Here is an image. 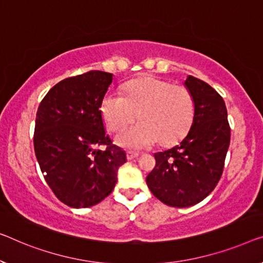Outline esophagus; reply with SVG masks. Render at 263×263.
I'll list each match as a JSON object with an SVG mask.
<instances>
[{"instance_id": "34e87169", "label": "esophagus", "mask_w": 263, "mask_h": 263, "mask_svg": "<svg viewBox=\"0 0 263 263\" xmlns=\"http://www.w3.org/2000/svg\"><path fill=\"white\" fill-rule=\"evenodd\" d=\"M138 156H139L138 154H136V152H131V151H128L127 154H126V157H127L128 160L135 159V158H137V157H138Z\"/></svg>"}]
</instances>
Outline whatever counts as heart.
<instances>
[{
	"instance_id": "b5f03b06",
	"label": "heart",
	"mask_w": 263,
	"mask_h": 263,
	"mask_svg": "<svg viewBox=\"0 0 263 263\" xmlns=\"http://www.w3.org/2000/svg\"><path fill=\"white\" fill-rule=\"evenodd\" d=\"M195 109L189 88L154 77L127 82L124 93L108 91L101 101V115L112 132L126 127L138 113L140 123L117 137L120 146L131 150L178 143L194 123Z\"/></svg>"
}]
</instances>
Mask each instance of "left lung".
Here are the masks:
<instances>
[{"instance_id": "left-lung-1", "label": "left lung", "mask_w": 263, "mask_h": 263, "mask_svg": "<svg viewBox=\"0 0 263 263\" xmlns=\"http://www.w3.org/2000/svg\"><path fill=\"white\" fill-rule=\"evenodd\" d=\"M185 86L195 99L194 123L181 144L155 155L156 166L146 177L155 197L175 208L197 204L215 189L230 143L223 98L193 76H187Z\"/></svg>"}]
</instances>
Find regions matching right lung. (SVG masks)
<instances>
[{
    "label": "right lung",
    "mask_w": 263,
    "mask_h": 263,
    "mask_svg": "<svg viewBox=\"0 0 263 263\" xmlns=\"http://www.w3.org/2000/svg\"><path fill=\"white\" fill-rule=\"evenodd\" d=\"M111 82L112 74L101 70L66 78L37 108L34 150L39 165L58 199L77 209L107 197L126 162V154L105 133L101 117V101Z\"/></svg>",
    "instance_id": "add662e5"
}]
</instances>
